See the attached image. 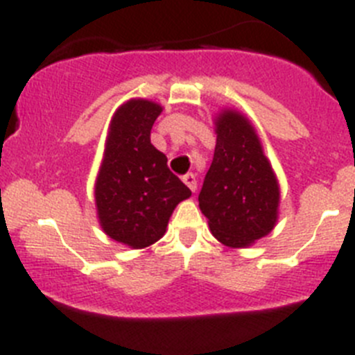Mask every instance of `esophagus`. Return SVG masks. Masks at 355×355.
<instances>
[{"label": "esophagus", "mask_w": 355, "mask_h": 355, "mask_svg": "<svg viewBox=\"0 0 355 355\" xmlns=\"http://www.w3.org/2000/svg\"><path fill=\"white\" fill-rule=\"evenodd\" d=\"M182 182H184L191 191H195L196 189V178L193 176V174H186V176H182Z\"/></svg>", "instance_id": "esophagus-1"}]
</instances>
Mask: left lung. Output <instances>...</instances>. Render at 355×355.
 <instances>
[{
  "mask_svg": "<svg viewBox=\"0 0 355 355\" xmlns=\"http://www.w3.org/2000/svg\"><path fill=\"white\" fill-rule=\"evenodd\" d=\"M216 150L198 195L212 236L227 248H248L275 230L282 189L254 124L236 108L214 115Z\"/></svg>",
  "mask_w": 355,
  "mask_h": 355,
  "instance_id": "8db88e82",
  "label": "left lung"
}]
</instances>
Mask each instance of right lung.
Here are the masks:
<instances>
[{
    "instance_id": "1",
    "label": "right lung",
    "mask_w": 355,
    "mask_h": 355,
    "mask_svg": "<svg viewBox=\"0 0 355 355\" xmlns=\"http://www.w3.org/2000/svg\"><path fill=\"white\" fill-rule=\"evenodd\" d=\"M162 110L157 101L131 98L114 112L94 181L98 224L108 238L132 250L159 241L178 203L191 196L150 141Z\"/></svg>"
}]
</instances>
